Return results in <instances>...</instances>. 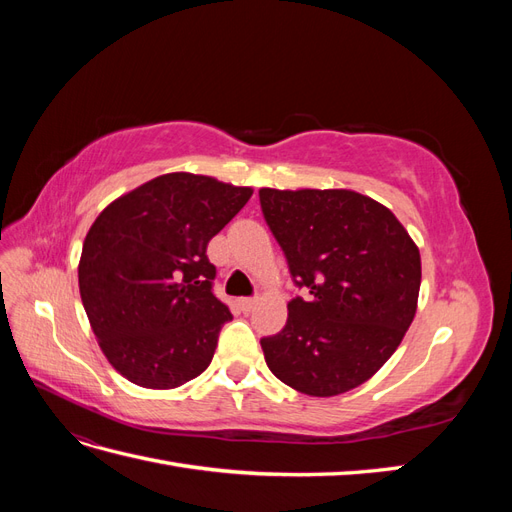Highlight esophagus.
Here are the masks:
<instances>
[{
	"label": "esophagus",
	"mask_w": 512,
	"mask_h": 512,
	"mask_svg": "<svg viewBox=\"0 0 512 512\" xmlns=\"http://www.w3.org/2000/svg\"><path fill=\"white\" fill-rule=\"evenodd\" d=\"M256 301H258V299H250V297L241 299V307H243V312H252V309L256 307Z\"/></svg>",
	"instance_id": "esophagus-1"
}]
</instances>
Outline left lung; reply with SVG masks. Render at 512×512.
Listing matches in <instances>:
<instances>
[{
    "instance_id": "8db88e82",
    "label": "left lung",
    "mask_w": 512,
    "mask_h": 512,
    "mask_svg": "<svg viewBox=\"0 0 512 512\" xmlns=\"http://www.w3.org/2000/svg\"><path fill=\"white\" fill-rule=\"evenodd\" d=\"M260 207L309 299L288 303L286 327L260 339L290 389L335 397L391 359L416 314L421 252L395 213L354 190L260 188Z\"/></svg>"
}]
</instances>
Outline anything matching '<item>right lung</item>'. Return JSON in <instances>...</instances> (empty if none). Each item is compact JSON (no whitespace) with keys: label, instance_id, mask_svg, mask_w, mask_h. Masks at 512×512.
Instances as JSON below:
<instances>
[{"label":"right lung","instance_id":"add662e5","mask_svg":"<svg viewBox=\"0 0 512 512\" xmlns=\"http://www.w3.org/2000/svg\"><path fill=\"white\" fill-rule=\"evenodd\" d=\"M254 194L207 175L166 173L121 194L91 224L79 290L106 361L168 391L209 367L228 307L213 297L207 245Z\"/></svg>","mask_w":512,"mask_h":512}]
</instances>
